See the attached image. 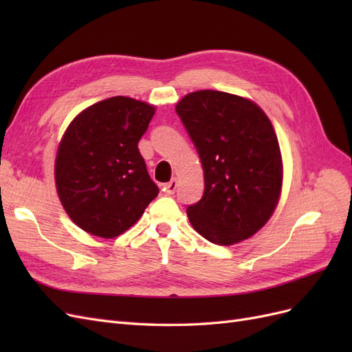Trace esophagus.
Masks as SVG:
<instances>
[{
  "label": "esophagus",
  "instance_id": "1",
  "mask_svg": "<svg viewBox=\"0 0 352 352\" xmlns=\"http://www.w3.org/2000/svg\"><path fill=\"white\" fill-rule=\"evenodd\" d=\"M176 189H177V179H172V180H170V182L166 184V186H164L166 194H168V195L175 194Z\"/></svg>",
  "mask_w": 352,
  "mask_h": 352
}]
</instances>
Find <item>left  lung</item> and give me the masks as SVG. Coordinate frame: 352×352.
<instances>
[{
  "mask_svg": "<svg viewBox=\"0 0 352 352\" xmlns=\"http://www.w3.org/2000/svg\"><path fill=\"white\" fill-rule=\"evenodd\" d=\"M176 113L204 170V195L186 208L190 225L217 245L251 238L282 190V155L269 117L247 98L211 89L188 94Z\"/></svg>",
  "mask_w": 352,
  "mask_h": 352,
  "instance_id": "left-lung-1",
  "label": "left lung"
}]
</instances>
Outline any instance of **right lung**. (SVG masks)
Returning <instances> with one entry per match:
<instances>
[{
  "label": "right lung",
  "mask_w": 352,
  "mask_h": 352,
  "mask_svg": "<svg viewBox=\"0 0 352 352\" xmlns=\"http://www.w3.org/2000/svg\"><path fill=\"white\" fill-rule=\"evenodd\" d=\"M154 113L146 102L111 97L78 114L63 135L57 192L69 217L91 235L119 236L158 195L138 150Z\"/></svg>",
  "instance_id": "1"
}]
</instances>
